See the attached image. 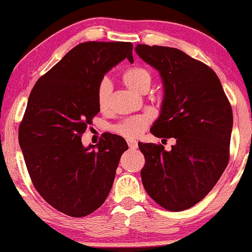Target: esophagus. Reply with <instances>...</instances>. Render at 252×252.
Listing matches in <instances>:
<instances>
[{"instance_id": "1", "label": "esophagus", "mask_w": 252, "mask_h": 252, "mask_svg": "<svg viewBox=\"0 0 252 252\" xmlns=\"http://www.w3.org/2000/svg\"><path fill=\"white\" fill-rule=\"evenodd\" d=\"M126 143H128L129 148H131V149H136V148H137V141H136V139L128 138L126 139Z\"/></svg>"}]
</instances>
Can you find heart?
Instances as JSON below:
<instances>
[{"instance_id": "heart-1", "label": "heart", "mask_w": 252, "mask_h": 252, "mask_svg": "<svg viewBox=\"0 0 252 252\" xmlns=\"http://www.w3.org/2000/svg\"><path fill=\"white\" fill-rule=\"evenodd\" d=\"M123 83L132 92L141 93L142 90L148 89L151 83V74L144 66H130L122 74ZM109 93H110V83L108 80H102L97 88V102L99 108H105L108 103ZM151 122L149 115H138L126 118L121 123L116 124L113 130L116 134L126 138L138 137Z\"/></svg>"}]
</instances>
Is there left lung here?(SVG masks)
I'll use <instances>...</instances> for the list:
<instances>
[{
	"label": "left lung",
	"mask_w": 252,
	"mask_h": 252,
	"mask_svg": "<svg viewBox=\"0 0 252 252\" xmlns=\"http://www.w3.org/2000/svg\"><path fill=\"white\" fill-rule=\"evenodd\" d=\"M136 53L159 71L164 84L162 113L150 132L176 139L138 143L145 157L141 177L145 191L169 211L201 202L220 180L230 158L232 109L210 66L180 49L137 44Z\"/></svg>",
	"instance_id": "1"
}]
</instances>
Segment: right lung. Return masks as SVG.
<instances>
[{"label":"right lung","mask_w":252,"mask_h":252,"mask_svg":"<svg viewBox=\"0 0 252 252\" xmlns=\"http://www.w3.org/2000/svg\"><path fill=\"white\" fill-rule=\"evenodd\" d=\"M124 59L134 62L130 42H84L38 78L19 128L30 180L53 208L84 217L104 203L113 187L126 139L103 134L84 148L82 135L98 114L97 88Z\"/></svg>","instance_id":"obj_1"}]
</instances>
